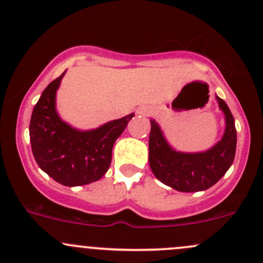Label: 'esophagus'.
Listing matches in <instances>:
<instances>
[{
    "instance_id": "obj_1",
    "label": "esophagus",
    "mask_w": 263,
    "mask_h": 263,
    "mask_svg": "<svg viewBox=\"0 0 263 263\" xmlns=\"http://www.w3.org/2000/svg\"><path fill=\"white\" fill-rule=\"evenodd\" d=\"M150 109L146 108V107H140V108H137V115H141V116H148L150 115Z\"/></svg>"
}]
</instances>
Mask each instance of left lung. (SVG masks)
<instances>
[{"label": "left lung", "instance_id": "1", "mask_svg": "<svg viewBox=\"0 0 263 263\" xmlns=\"http://www.w3.org/2000/svg\"><path fill=\"white\" fill-rule=\"evenodd\" d=\"M226 118L222 140L204 153H180L171 147L160 126L151 121L148 139V161L154 175L178 192L206 190L220 180L233 164L237 146L234 118L222 98L215 96Z\"/></svg>", "mask_w": 263, "mask_h": 263}]
</instances>
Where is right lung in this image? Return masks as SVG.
Instances as JSON below:
<instances>
[{
	"label": "right lung",
	"instance_id": "right-lung-1",
	"mask_svg": "<svg viewBox=\"0 0 263 263\" xmlns=\"http://www.w3.org/2000/svg\"><path fill=\"white\" fill-rule=\"evenodd\" d=\"M65 71L44 89L30 121V141L39 167L65 186L99 180L108 170L115 141L134 113L90 131L65 123L55 109V96Z\"/></svg>",
	"mask_w": 263,
	"mask_h": 263
}]
</instances>
